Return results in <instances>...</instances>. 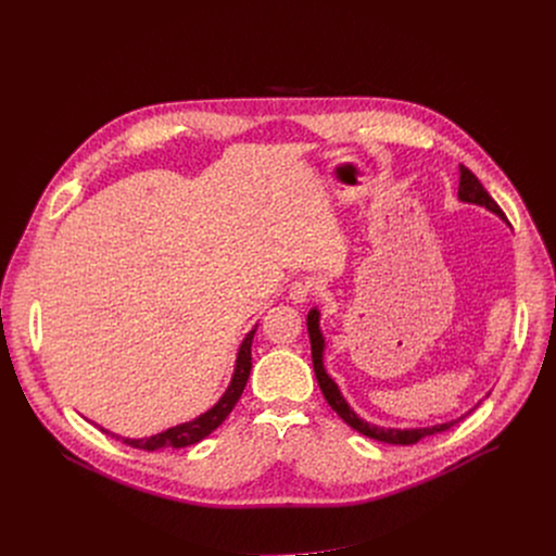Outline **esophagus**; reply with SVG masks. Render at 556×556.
I'll return each instance as SVG.
<instances>
[{
	"label": "esophagus",
	"mask_w": 556,
	"mask_h": 556,
	"mask_svg": "<svg viewBox=\"0 0 556 556\" xmlns=\"http://www.w3.org/2000/svg\"><path fill=\"white\" fill-rule=\"evenodd\" d=\"M288 294H290V299H292L294 303H303V301H307V296L312 294V283H309V281H294V283L290 286Z\"/></svg>",
	"instance_id": "1"
}]
</instances>
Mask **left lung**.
I'll return each instance as SVG.
<instances>
[{
	"mask_svg": "<svg viewBox=\"0 0 556 556\" xmlns=\"http://www.w3.org/2000/svg\"><path fill=\"white\" fill-rule=\"evenodd\" d=\"M457 200L464 202V204H478V206H484L486 211L495 213L497 217L506 219L504 211L497 206V202L489 195V191L482 187V182L472 176V172H468L464 165H459V187H457ZM321 312L319 307H312L307 312V337H309V350H312V367H314V376H316V382H319L324 395L328 405L339 414V418H343V422H348L354 431L371 438V440H378V442H384V444H416L418 440L427 438V435H433V433H442L446 429H451L455 422H459L464 416H468L472 409H468L464 416L455 418V420H448V422H440V425H431V427H412V429H395V427H378L374 422H367L363 420L352 407L350 403L345 401V395L341 393L339 384L332 380V376L326 371V365H324V354H326V339H324V332H321Z\"/></svg>",
	"mask_w": 556,
	"mask_h": 556,
	"instance_id": "left-lung-1",
	"label": "left lung"
}]
</instances>
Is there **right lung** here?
I'll return each mask as SVG.
<instances>
[{
	"label": "right lung",
	"mask_w": 556,
	"mask_h": 556,
	"mask_svg": "<svg viewBox=\"0 0 556 556\" xmlns=\"http://www.w3.org/2000/svg\"><path fill=\"white\" fill-rule=\"evenodd\" d=\"M257 332V324L255 328L244 337L240 350H237V358H235V369H232V376H230V382L226 387V391L222 393V399L211 407L206 409L204 414H200L198 418L189 420V422H182V425H176V427H169L161 433L155 435H149V438H123V435H116L114 431L110 429H103L99 427L103 433L134 446V448H142V451H157V448H185V446H191L200 440H204L208 433H213L224 420L226 416L232 412V407L237 405V401H240V395L247 387V380L251 376V367H253V361H251V345H253V337Z\"/></svg>",
	"instance_id": "obj_1"
}]
</instances>
